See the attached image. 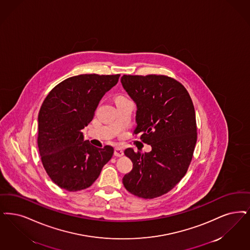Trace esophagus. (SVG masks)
<instances>
[{"label": "esophagus", "mask_w": 250, "mask_h": 250, "mask_svg": "<svg viewBox=\"0 0 250 250\" xmlns=\"http://www.w3.org/2000/svg\"><path fill=\"white\" fill-rule=\"evenodd\" d=\"M114 155L116 157H121L124 155V150H122L121 148H115L114 149Z\"/></svg>", "instance_id": "34e87169"}]
</instances>
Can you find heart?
<instances>
[{
  "label": "heart",
  "mask_w": 250,
  "mask_h": 250,
  "mask_svg": "<svg viewBox=\"0 0 250 250\" xmlns=\"http://www.w3.org/2000/svg\"><path fill=\"white\" fill-rule=\"evenodd\" d=\"M125 97H123V96H119V97H117L116 99H115V101H117V100H125Z\"/></svg>",
  "instance_id": "heart-1"
}]
</instances>
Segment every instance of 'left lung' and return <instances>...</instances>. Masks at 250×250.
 <instances>
[{
  "label": "left lung",
  "instance_id": "8db88e82",
  "mask_svg": "<svg viewBox=\"0 0 250 250\" xmlns=\"http://www.w3.org/2000/svg\"><path fill=\"white\" fill-rule=\"evenodd\" d=\"M121 83L137 106L134 134L151 146L150 152L125 150L133 168L123 184L152 199L172 190L188 170L197 140L194 107L186 88L165 75H123Z\"/></svg>",
  "mask_w": 250,
  "mask_h": 250
}]
</instances>
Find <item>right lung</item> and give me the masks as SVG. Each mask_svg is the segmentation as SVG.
<instances>
[{
    "label": "right lung",
    "instance_id": "add662e5",
    "mask_svg": "<svg viewBox=\"0 0 250 250\" xmlns=\"http://www.w3.org/2000/svg\"><path fill=\"white\" fill-rule=\"evenodd\" d=\"M120 74H81L61 82L43 100L38 114V148L47 175L59 187L77 191L90 187L113 154L97 148L82 130L94 118L103 96Z\"/></svg>",
    "mask_w": 250,
    "mask_h": 250
}]
</instances>
